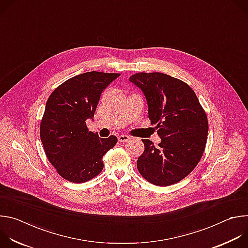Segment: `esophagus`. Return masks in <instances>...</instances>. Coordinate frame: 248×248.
Returning <instances> with one entry per match:
<instances>
[{"label":"esophagus","mask_w":248,"mask_h":248,"mask_svg":"<svg viewBox=\"0 0 248 248\" xmlns=\"http://www.w3.org/2000/svg\"><path fill=\"white\" fill-rule=\"evenodd\" d=\"M118 139H119L120 142H126V141H128V140L130 139V137L127 136V135L122 134V135H120V136L118 137Z\"/></svg>","instance_id":"obj_1"}]
</instances>
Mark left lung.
I'll use <instances>...</instances> for the list:
<instances>
[{
    "instance_id": "obj_1",
    "label": "left lung",
    "mask_w": 248,
    "mask_h": 248,
    "mask_svg": "<svg viewBox=\"0 0 248 248\" xmlns=\"http://www.w3.org/2000/svg\"><path fill=\"white\" fill-rule=\"evenodd\" d=\"M129 80L143 91L151 124L162 141L155 146L142 139L144 152L136 165L152 185L168 186L184 180L197 166L205 150L208 119L191 87L162 73H138Z\"/></svg>"
}]
</instances>
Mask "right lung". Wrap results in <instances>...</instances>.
<instances>
[{
  "label": "right lung",
  "instance_id": "obj_1",
  "mask_svg": "<svg viewBox=\"0 0 248 248\" xmlns=\"http://www.w3.org/2000/svg\"><path fill=\"white\" fill-rule=\"evenodd\" d=\"M120 74L89 72L65 80L49 96L40 124V138L49 162L62 179L82 184L98 175L103 156L118 138L89 131L102 91Z\"/></svg>",
  "mask_w": 248,
  "mask_h": 248
}]
</instances>
